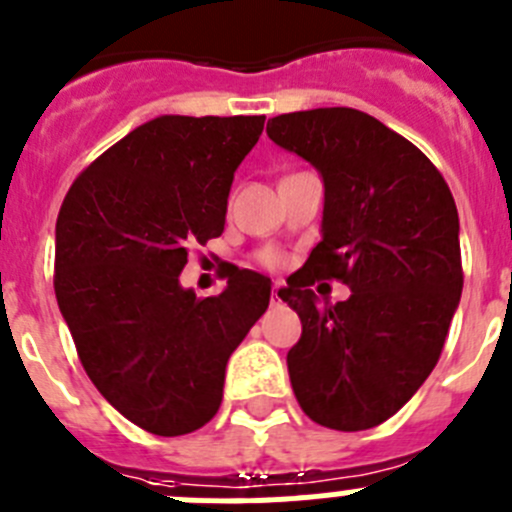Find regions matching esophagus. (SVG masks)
<instances>
[{
	"label": "esophagus",
	"mask_w": 512,
	"mask_h": 512,
	"mask_svg": "<svg viewBox=\"0 0 512 512\" xmlns=\"http://www.w3.org/2000/svg\"><path fill=\"white\" fill-rule=\"evenodd\" d=\"M270 303H272V305H278V303H283V285H280V283H275V285H272V293H270Z\"/></svg>",
	"instance_id": "1"
}]
</instances>
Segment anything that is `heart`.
Instances as JSON below:
<instances>
[{
  "instance_id": "b5f03b06",
  "label": "heart",
  "mask_w": 512,
  "mask_h": 512,
  "mask_svg": "<svg viewBox=\"0 0 512 512\" xmlns=\"http://www.w3.org/2000/svg\"><path fill=\"white\" fill-rule=\"evenodd\" d=\"M262 265H267V267H278L280 262H283V257L278 255V252H272V250H267V252H262Z\"/></svg>"
}]
</instances>
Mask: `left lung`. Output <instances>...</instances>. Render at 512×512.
I'll list each match as a JSON object with an SVG mask.
<instances>
[{"instance_id":"1","label":"left lung","mask_w":512,"mask_h":512,"mask_svg":"<svg viewBox=\"0 0 512 512\" xmlns=\"http://www.w3.org/2000/svg\"><path fill=\"white\" fill-rule=\"evenodd\" d=\"M267 136L326 189L323 240L283 288L303 323L288 351L295 399L328 429H371L427 381L460 305L455 199L414 143L356 108L283 113ZM315 279H341L352 298L321 304Z\"/></svg>"}]
</instances>
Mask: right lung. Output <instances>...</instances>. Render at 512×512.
<instances>
[{"label":"right lung","instance_id":"right-lung-1","mask_svg":"<svg viewBox=\"0 0 512 512\" xmlns=\"http://www.w3.org/2000/svg\"><path fill=\"white\" fill-rule=\"evenodd\" d=\"M265 116H159L70 186L55 224V295L95 389L159 437L204 427L224 369L270 303V278L224 275L197 298L179 275L191 245L224 232L237 166Z\"/></svg>","mask_w":512,"mask_h":512}]
</instances>
